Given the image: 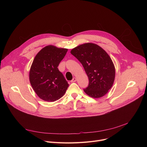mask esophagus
Masks as SVG:
<instances>
[{
  "label": "esophagus",
  "instance_id": "obj_1",
  "mask_svg": "<svg viewBox=\"0 0 147 147\" xmlns=\"http://www.w3.org/2000/svg\"><path fill=\"white\" fill-rule=\"evenodd\" d=\"M76 81H77V78H75V77H74V78H73V80L71 81V82H76Z\"/></svg>",
  "mask_w": 147,
  "mask_h": 147
}]
</instances>
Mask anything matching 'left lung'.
<instances>
[{"instance_id":"8db88e82","label":"left lung","mask_w":147,"mask_h":147,"mask_svg":"<svg viewBox=\"0 0 147 147\" xmlns=\"http://www.w3.org/2000/svg\"><path fill=\"white\" fill-rule=\"evenodd\" d=\"M70 53L80 61L88 77V86L84 91L94 98L106 95L115 78V67L107 52L95 44L86 43L73 48Z\"/></svg>"}]
</instances>
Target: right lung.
<instances>
[{"label":"right lung","mask_w":147,"mask_h":147,"mask_svg":"<svg viewBox=\"0 0 147 147\" xmlns=\"http://www.w3.org/2000/svg\"><path fill=\"white\" fill-rule=\"evenodd\" d=\"M68 49L48 45L35 56L31 65L29 79L39 98L54 102L65 95L69 84L57 67Z\"/></svg>","instance_id":"obj_1"}]
</instances>
